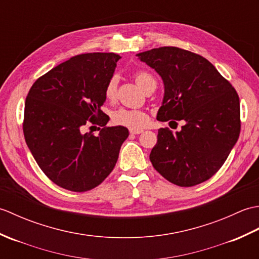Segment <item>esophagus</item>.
<instances>
[{
    "label": "esophagus",
    "mask_w": 259,
    "mask_h": 259,
    "mask_svg": "<svg viewBox=\"0 0 259 259\" xmlns=\"http://www.w3.org/2000/svg\"><path fill=\"white\" fill-rule=\"evenodd\" d=\"M141 133H144V130L142 129H130L131 135H140Z\"/></svg>",
    "instance_id": "obj_1"
}]
</instances>
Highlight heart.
<instances>
[{"label":"heart","instance_id":"b5f03b06","mask_svg":"<svg viewBox=\"0 0 259 259\" xmlns=\"http://www.w3.org/2000/svg\"><path fill=\"white\" fill-rule=\"evenodd\" d=\"M134 78L137 82V84H138L144 91L149 85L156 83L155 78H153L150 73L146 72V71H137ZM117 85V76H112V78L108 81L106 89H104V96H106V98L109 99V100H111V99L115 97ZM148 120H149L148 114L144 111H140V110H130L121 108L112 114V121L115 124L129 126L131 129L141 128V126H144L148 122Z\"/></svg>","mask_w":259,"mask_h":259}]
</instances>
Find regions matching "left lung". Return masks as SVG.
<instances>
[{"label": "left lung", "mask_w": 259, "mask_h": 259, "mask_svg": "<svg viewBox=\"0 0 259 259\" xmlns=\"http://www.w3.org/2000/svg\"><path fill=\"white\" fill-rule=\"evenodd\" d=\"M136 56L162 79L164 92L157 119L185 121L175 134L158 130L150 152L153 168L180 187L211 178L238 140L237 92L207 59L190 51L162 47Z\"/></svg>", "instance_id": "left-lung-1"}]
</instances>
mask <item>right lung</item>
Segmentation results:
<instances>
[{"label":"right lung","instance_id":"obj_1","mask_svg":"<svg viewBox=\"0 0 259 259\" xmlns=\"http://www.w3.org/2000/svg\"><path fill=\"white\" fill-rule=\"evenodd\" d=\"M115 53H84L69 59L38 78L24 107L23 133L36 163L54 184L71 191L100 185L117 163L129 130L108 126L93 136L89 122L104 126V89L112 78Z\"/></svg>","mask_w":259,"mask_h":259}]
</instances>
